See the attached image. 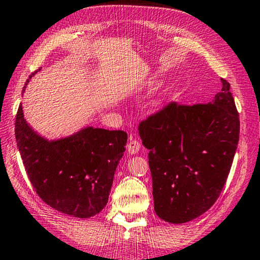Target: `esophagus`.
I'll use <instances>...</instances> for the list:
<instances>
[{"label": "esophagus", "instance_id": "34e87169", "mask_svg": "<svg viewBox=\"0 0 260 260\" xmlns=\"http://www.w3.org/2000/svg\"><path fill=\"white\" fill-rule=\"evenodd\" d=\"M140 143L137 141V140H131L128 142V145H127V149H128V152L132 155L137 154V152L140 150Z\"/></svg>", "mask_w": 260, "mask_h": 260}]
</instances>
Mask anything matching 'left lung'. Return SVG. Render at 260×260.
I'll return each mask as SVG.
<instances>
[{
    "label": "left lung",
    "mask_w": 260,
    "mask_h": 260,
    "mask_svg": "<svg viewBox=\"0 0 260 260\" xmlns=\"http://www.w3.org/2000/svg\"><path fill=\"white\" fill-rule=\"evenodd\" d=\"M221 82V91L208 104L170 103L139 125L149 149L155 212L170 223H185L207 212L228 178L240 118L230 84Z\"/></svg>",
    "instance_id": "obj_1"
}]
</instances>
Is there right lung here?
<instances>
[{"mask_svg":"<svg viewBox=\"0 0 260 260\" xmlns=\"http://www.w3.org/2000/svg\"><path fill=\"white\" fill-rule=\"evenodd\" d=\"M15 135L28 179L45 204L81 219L96 215L105 207L125 151L126 132L88 126L49 141L26 122L20 104Z\"/></svg>","mask_w":260,"mask_h":260,"instance_id":"add662e5","label":"right lung"}]
</instances>
